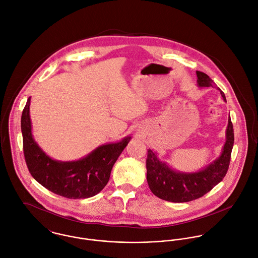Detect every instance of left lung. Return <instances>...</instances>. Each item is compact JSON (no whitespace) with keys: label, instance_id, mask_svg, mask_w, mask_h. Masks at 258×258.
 <instances>
[{"label":"left lung","instance_id":"1","mask_svg":"<svg viewBox=\"0 0 258 258\" xmlns=\"http://www.w3.org/2000/svg\"><path fill=\"white\" fill-rule=\"evenodd\" d=\"M197 76L200 88L215 87L212 80L205 73L198 71ZM220 94L222 99L226 101L221 91ZM233 143V125L229 117L226 128V142L221 155L198 172L176 171L164 161L159 160L157 154L153 150H149L147 180L152 192L155 197L171 203H187L204 197L225 176L230 163Z\"/></svg>","mask_w":258,"mask_h":258}]
</instances>
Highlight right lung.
Returning a JSON list of instances; mask_svg holds the SVG:
<instances>
[{
    "label": "right lung",
    "instance_id": "obj_1",
    "mask_svg": "<svg viewBox=\"0 0 258 258\" xmlns=\"http://www.w3.org/2000/svg\"><path fill=\"white\" fill-rule=\"evenodd\" d=\"M30 103L31 98L22 113L21 128L25 159L32 176L50 191L67 199H88L98 195L106 185L111 168L131 137L101 146L76 161L54 160L42 151L33 138Z\"/></svg>",
    "mask_w": 258,
    "mask_h": 258
}]
</instances>
